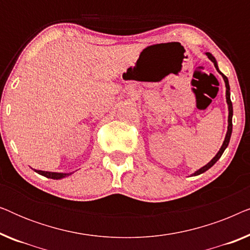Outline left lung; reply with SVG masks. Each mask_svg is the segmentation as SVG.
<instances>
[{"label":"left lung","mask_w":250,"mask_h":250,"mask_svg":"<svg viewBox=\"0 0 250 250\" xmlns=\"http://www.w3.org/2000/svg\"><path fill=\"white\" fill-rule=\"evenodd\" d=\"M205 54H206V56L208 57V59H209V60L211 61V62L214 63V66H215V68H216V70L218 71V73H220V74L222 75V77H223L224 83H225V87H227V92H225V98H227L228 110H229V117H228V131H227V134H225V139H224V141H223V145H222V146L220 148V150H218V152L216 153V155H215L214 158L211 159L209 163L206 164V165L201 167V168H199L198 170H196V172H194L193 174H191V175H192V176H197V175H200V174L205 173V172H206V170L209 169L210 167L213 166L214 164L216 163L218 159L221 158V156L223 155L224 150L228 148L229 142H230V139H231V134H232V116H233V108H232V102H231V99H230V85H229V80H228V77L225 76V75H224L223 73H221L220 69H218L217 61H216V59H215V58H214L213 54L209 53V52H206Z\"/></svg>","instance_id":"obj_1"}]
</instances>
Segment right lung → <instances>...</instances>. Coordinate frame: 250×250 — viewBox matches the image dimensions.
I'll return each instance as SVG.
<instances>
[{"instance_id":"right-lung-1","label":"right lung","mask_w":250,"mask_h":250,"mask_svg":"<svg viewBox=\"0 0 250 250\" xmlns=\"http://www.w3.org/2000/svg\"><path fill=\"white\" fill-rule=\"evenodd\" d=\"M36 173H39L40 175H43L45 177H49V179L53 180H60L63 179V177H67L71 175L73 173H57V172H46V170H40V169H34Z\"/></svg>"}]
</instances>
